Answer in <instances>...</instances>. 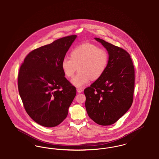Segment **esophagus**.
<instances>
[{"label":"esophagus","mask_w":159,"mask_h":159,"mask_svg":"<svg viewBox=\"0 0 159 159\" xmlns=\"http://www.w3.org/2000/svg\"><path fill=\"white\" fill-rule=\"evenodd\" d=\"M82 89H81V88H77V92H78V93H82Z\"/></svg>","instance_id":"34e87169"}]
</instances>
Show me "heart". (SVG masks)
<instances>
[{
  "label": "heart",
  "mask_w": 159,
  "mask_h": 159,
  "mask_svg": "<svg viewBox=\"0 0 159 159\" xmlns=\"http://www.w3.org/2000/svg\"><path fill=\"white\" fill-rule=\"evenodd\" d=\"M70 58H64L61 61V68L68 78L75 75L79 67V72L71 80L76 87L80 88L90 80H97L106 71L108 61L106 51L98 46L85 43L75 48L70 53Z\"/></svg>",
  "instance_id": "1"
}]
</instances>
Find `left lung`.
Masks as SVG:
<instances>
[{
    "instance_id": "left-lung-1",
    "label": "left lung",
    "mask_w": 159,
    "mask_h": 159,
    "mask_svg": "<svg viewBox=\"0 0 159 159\" xmlns=\"http://www.w3.org/2000/svg\"><path fill=\"white\" fill-rule=\"evenodd\" d=\"M108 61L101 77L84 90L85 107L92 120L102 126L113 125L126 113L133 102L135 70L125 50L99 38Z\"/></svg>"
}]
</instances>
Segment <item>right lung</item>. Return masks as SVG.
I'll list each match as a JSON object with an SVG mask.
<instances>
[{
	"mask_svg": "<svg viewBox=\"0 0 159 159\" xmlns=\"http://www.w3.org/2000/svg\"><path fill=\"white\" fill-rule=\"evenodd\" d=\"M77 38L71 35L41 46L27 55L20 68L18 86L26 112L41 126L52 128L67 116L76 95L61 61Z\"/></svg>",
	"mask_w": 159,
	"mask_h": 159,
	"instance_id": "obj_1",
	"label": "right lung"
}]
</instances>
